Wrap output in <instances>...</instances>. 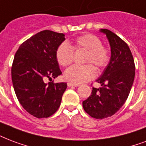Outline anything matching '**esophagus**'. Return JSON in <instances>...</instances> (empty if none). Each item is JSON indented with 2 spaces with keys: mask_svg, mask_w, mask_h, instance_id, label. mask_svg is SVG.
<instances>
[{
  "mask_svg": "<svg viewBox=\"0 0 146 146\" xmlns=\"http://www.w3.org/2000/svg\"><path fill=\"white\" fill-rule=\"evenodd\" d=\"M67 86H78L79 84H76V83H70V82H69V83H67Z\"/></svg>",
  "mask_w": 146,
  "mask_h": 146,
  "instance_id": "1",
  "label": "esophagus"
}]
</instances>
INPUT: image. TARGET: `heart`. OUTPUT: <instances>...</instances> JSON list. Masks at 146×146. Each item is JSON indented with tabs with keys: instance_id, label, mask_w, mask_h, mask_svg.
<instances>
[{
	"instance_id": "obj_1",
	"label": "heart",
	"mask_w": 146,
	"mask_h": 146,
	"mask_svg": "<svg viewBox=\"0 0 146 146\" xmlns=\"http://www.w3.org/2000/svg\"><path fill=\"white\" fill-rule=\"evenodd\" d=\"M87 51L85 63L89 64L83 66L73 65L69 67L64 73V76L70 82L76 84L87 82L96 76V70L104 69L110 61V50L103 46L102 40L97 36L91 33L83 34L78 36L73 42V46L66 42L59 45L56 51V57L60 65L66 66L72 63L74 56V50Z\"/></svg>"
}]
</instances>
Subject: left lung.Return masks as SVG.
I'll return each mask as SVG.
<instances>
[{
  "label": "left lung",
  "mask_w": 146,
  "mask_h": 146,
  "mask_svg": "<svg viewBox=\"0 0 146 146\" xmlns=\"http://www.w3.org/2000/svg\"><path fill=\"white\" fill-rule=\"evenodd\" d=\"M111 47V58L98 78L101 87H93L91 95L83 102L86 113L91 117L104 119L114 115L127 100L135 78V63L128 44L115 33L101 29Z\"/></svg>",
  "instance_id": "left-lung-1"
}]
</instances>
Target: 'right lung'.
I'll list each match as a JSON object with an SVG mask.
<instances>
[{
	"label": "right lung",
	"mask_w": 146,
	"mask_h": 146,
	"mask_svg": "<svg viewBox=\"0 0 146 146\" xmlns=\"http://www.w3.org/2000/svg\"><path fill=\"white\" fill-rule=\"evenodd\" d=\"M64 34L45 30L19 46L11 67L17 98L27 112L36 118H47L57 111L66 89V83H45L62 73L56 51Z\"/></svg>",
	"instance_id": "add662e5"
}]
</instances>
